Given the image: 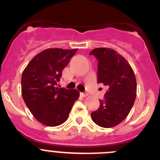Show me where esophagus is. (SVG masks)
<instances>
[{
    "label": "esophagus",
    "mask_w": 160,
    "mask_h": 160,
    "mask_svg": "<svg viewBox=\"0 0 160 160\" xmlns=\"http://www.w3.org/2000/svg\"><path fill=\"white\" fill-rule=\"evenodd\" d=\"M82 97H87L88 96V94H86V93H80Z\"/></svg>",
    "instance_id": "34e87169"
}]
</instances>
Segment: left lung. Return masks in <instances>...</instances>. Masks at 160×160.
Wrapping results in <instances>:
<instances>
[{
    "label": "left lung",
    "instance_id": "obj_1",
    "mask_svg": "<svg viewBox=\"0 0 160 160\" xmlns=\"http://www.w3.org/2000/svg\"><path fill=\"white\" fill-rule=\"evenodd\" d=\"M98 61V83L107 87L99 108L91 113L99 127L110 128L118 125L129 114L136 97L135 73L122 55L111 48H96L90 52Z\"/></svg>",
    "mask_w": 160,
    "mask_h": 160
}]
</instances>
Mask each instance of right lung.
Here are the masks:
<instances>
[{
  "mask_svg": "<svg viewBox=\"0 0 160 160\" xmlns=\"http://www.w3.org/2000/svg\"><path fill=\"white\" fill-rule=\"evenodd\" d=\"M78 49L49 48L40 52L25 68L22 94L34 118L43 125L56 127L67 120L79 91L56 87L62 73Z\"/></svg>",
  "mask_w": 160,
  "mask_h": 160,
  "instance_id": "right-lung-1",
  "label": "right lung"
}]
</instances>
